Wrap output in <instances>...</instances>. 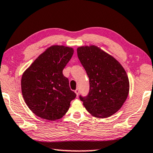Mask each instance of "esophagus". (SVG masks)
Instances as JSON below:
<instances>
[{"instance_id":"obj_1","label":"esophagus","mask_w":153,"mask_h":153,"mask_svg":"<svg viewBox=\"0 0 153 153\" xmlns=\"http://www.w3.org/2000/svg\"><path fill=\"white\" fill-rule=\"evenodd\" d=\"M74 92H75V94H76V96H78V95H79V88H76V90L74 91Z\"/></svg>"}]
</instances>
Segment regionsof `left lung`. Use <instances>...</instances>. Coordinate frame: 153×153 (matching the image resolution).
Listing matches in <instances>:
<instances>
[{
    "mask_svg": "<svg viewBox=\"0 0 153 153\" xmlns=\"http://www.w3.org/2000/svg\"><path fill=\"white\" fill-rule=\"evenodd\" d=\"M77 55L89 77L90 91L83 105L92 116L106 118L120 110L129 92V81L122 65L95 45L77 48Z\"/></svg>",
    "mask_w": 153,
    "mask_h": 153,
    "instance_id": "left-lung-1",
    "label": "left lung"
}]
</instances>
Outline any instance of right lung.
<instances>
[{
  "label": "right lung",
  "instance_id": "1",
  "mask_svg": "<svg viewBox=\"0 0 153 153\" xmlns=\"http://www.w3.org/2000/svg\"><path fill=\"white\" fill-rule=\"evenodd\" d=\"M74 49L65 45L48 48L24 72L22 94L33 114L47 120H59L66 114L76 94L71 91L62 70Z\"/></svg>",
  "mask_w": 153,
  "mask_h": 153
}]
</instances>
